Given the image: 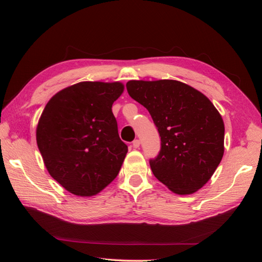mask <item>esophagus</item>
Here are the masks:
<instances>
[{
	"label": "esophagus",
	"mask_w": 262,
	"mask_h": 262,
	"mask_svg": "<svg viewBox=\"0 0 262 262\" xmlns=\"http://www.w3.org/2000/svg\"><path fill=\"white\" fill-rule=\"evenodd\" d=\"M132 146H133L134 148H138V147L140 146V140H134V141L132 142Z\"/></svg>",
	"instance_id": "obj_1"
}]
</instances>
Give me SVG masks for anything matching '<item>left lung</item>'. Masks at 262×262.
<instances>
[{
	"label": "left lung",
	"instance_id": "8db88e82",
	"mask_svg": "<svg viewBox=\"0 0 262 262\" xmlns=\"http://www.w3.org/2000/svg\"><path fill=\"white\" fill-rule=\"evenodd\" d=\"M126 91L160 133L161 150L149 160L154 176L178 194L202 188L224 154V122L210 99L172 80L129 81Z\"/></svg>",
	"mask_w": 262,
	"mask_h": 262
}]
</instances>
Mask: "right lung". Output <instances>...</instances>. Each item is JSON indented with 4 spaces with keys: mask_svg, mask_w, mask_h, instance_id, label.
I'll use <instances>...</instances> for the list:
<instances>
[{
    "mask_svg": "<svg viewBox=\"0 0 262 262\" xmlns=\"http://www.w3.org/2000/svg\"><path fill=\"white\" fill-rule=\"evenodd\" d=\"M119 82H81L48 101L37 126V144L53 179L71 193L91 196L119 173L128 146L119 138L113 104Z\"/></svg>",
    "mask_w": 262,
    "mask_h": 262,
    "instance_id": "add662e5",
    "label": "right lung"
}]
</instances>
